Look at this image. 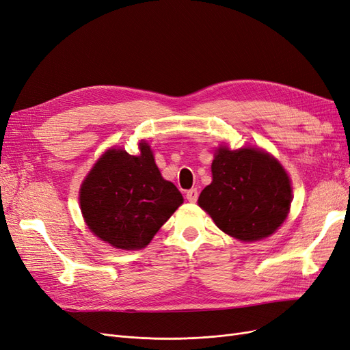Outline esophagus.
<instances>
[{
	"mask_svg": "<svg viewBox=\"0 0 350 350\" xmlns=\"http://www.w3.org/2000/svg\"><path fill=\"white\" fill-rule=\"evenodd\" d=\"M186 198H187V200H189V202L195 203V202L198 200V198H199V191H198V189H190V190H187V193H186Z\"/></svg>",
	"mask_w": 350,
	"mask_h": 350,
	"instance_id": "obj_1",
	"label": "esophagus"
}]
</instances>
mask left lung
Returning a JSON list of instances; mask_svg holds the SVG:
<instances>
[{
  "label": "left lung",
  "mask_w": 350,
  "mask_h": 350,
  "mask_svg": "<svg viewBox=\"0 0 350 350\" xmlns=\"http://www.w3.org/2000/svg\"><path fill=\"white\" fill-rule=\"evenodd\" d=\"M212 183L199 206L217 228L239 241H260L286 221L291 185L282 165L262 150H217L212 163Z\"/></svg>",
  "instance_id": "1"
}]
</instances>
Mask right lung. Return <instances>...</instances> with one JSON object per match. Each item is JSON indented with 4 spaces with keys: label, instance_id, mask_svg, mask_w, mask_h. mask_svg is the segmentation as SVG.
Wrapping results in <instances>:
<instances>
[{
    "label": "right lung",
    "instance_id": "right-lung-1",
    "mask_svg": "<svg viewBox=\"0 0 350 350\" xmlns=\"http://www.w3.org/2000/svg\"><path fill=\"white\" fill-rule=\"evenodd\" d=\"M139 155L109 150L81 189V209L94 234L120 250H139L183 203L182 193L164 180L150 146Z\"/></svg>",
    "mask_w": 350,
    "mask_h": 350
}]
</instances>
